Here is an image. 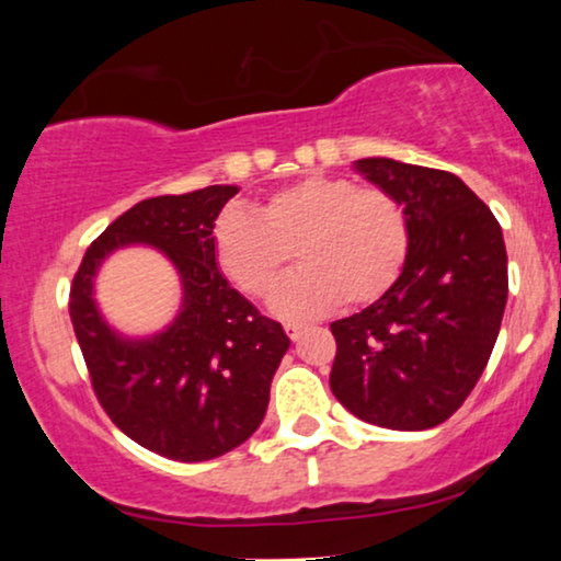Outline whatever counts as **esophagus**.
<instances>
[{
	"instance_id": "1",
	"label": "esophagus",
	"mask_w": 561,
	"mask_h": 561,
	"mask_svg": "<svg viewBox=\"0 0 561 561\" xmlns=\"http://www.w3.org/2000/svg\"><path fill=\"white\" fill-rule=\"evenodd\" d=\"M283 329H286V334L296 342L298 336H301V332H304V324H298V321H288V324L283 327Z\"/></svg>"
}]
</instances>
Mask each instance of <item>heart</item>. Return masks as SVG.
<instances>
[{
    "mask_svg": "<svg viewBox=\"0 0 561 561\" xmlns=\"http://www.w3.org/2000/svg\"><path fill=\"white\" fill-rule=\"evenodd\" d=\"M214 250L221 273L255 298L273 294L296 250L301 267L278 288L273 309L313 317L388 294L409 257V221L388 191L306 175L267 196L260 211L229 206L217 221Z\"/></svg>",
    "mask_w": 561,
    "mask_h": 561,
    "instance_id": "1",
    "label": "heart"
}]
</instances>
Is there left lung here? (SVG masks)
Segmentation results:
<instances>
[{
	"label": "left lung",
	"instance_id": "1",
	"mask_svg": "<svg viewBox=\"0 0 561 561\" xmlns=\"http://www.w3.org/2000/svg\"><path fill=\"white\" fill-rule=\"evenodd\" d=\"M409 221V257L378 301L332 324L329 386L367 424L439 426L485 370L508 298V255L493 211L455 173L393 158L355 160Z\"/></svg>",
	"mask_w": 561,
	"mask_h": 561
}]
</instances>
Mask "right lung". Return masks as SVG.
I'll return each instance as SVG.
<instances>
[{
  "instance_id": "add662e5",
  "label": "right lung",
  "mask_w": 561,
  "mask_h": 561,
  "mask_svg": "<svg viewBox=\"0 0 561 561\" xmlns=\"http://www.w3.org/2000/svg\"><path fill=\"white\" fill-rule=\"evenodd\" d=\"M237 191L145 198L91 242L73 275L68 311L99 403L129 439L179 462L221 457L255 434L290 347L278 321L219 273L214 221ZM129 243L163 251L184 288L172 324L137 341L106 325L93 301L98 267Z\"/></svg>"
}]
</instances>
